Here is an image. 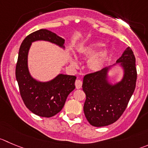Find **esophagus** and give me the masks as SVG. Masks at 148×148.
<instances>
[{"mask_svg": "<svg viewBox=\"0 0 148 148\" xmlns=\"http://www.w3.org/2000/svg\"><path fill=\"white\" fill-rule=\"evenodd\" d=\"M82 81H81V80L79 79H77L76 81H75V87H76V88H81V86H82Z\"/></svg>", "mask_w": 148, "mask_h": 148, "instance_id": "34e87169", "label": "esophagus"}]
</instances>
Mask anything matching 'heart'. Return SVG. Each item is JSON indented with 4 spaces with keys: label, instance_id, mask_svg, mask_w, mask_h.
Segmentation results:
<instances>
[{
    "label": "heart",
    "instance_id": "obj_1",
    "mask_svg": "<svg viewBox=\"0 0 148 148\" xmlns=\"http://www.w3.org/2000/svg\"><path fill=\"white\" fill-rule=\"evenodd\" d=\"M105 46L103 43L101 42H94L83 46L78 49V54L80 57L83 59L89 60L87 62V67L91 73H97L102 71L110 58V51L108 49H104L101 51ZM71 62L73 65H76V62L72 60Z\"/></svg>",
    "mask_w": 148,
    "mask_h": 148
}]
</instances>
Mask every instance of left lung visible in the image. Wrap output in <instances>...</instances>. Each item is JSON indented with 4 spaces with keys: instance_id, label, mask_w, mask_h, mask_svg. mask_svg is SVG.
<instances>
[{
    "instance_id": "obj_1",
    "label": "left lung",
    "mask_w": 148,
    "mask_h": 148,
    "mask_svg": "<svg viewBox=\"0 0 148 148\" xmlns=\"http://www.w3.org/2000/svg\"><path fill=\"white\" fill-rule=\"evenodd\" d=\"M123 67V77L117 84H111L108 78L110 67L97 73L84 76L83 91L86 101L84 111L87 121L97 127L108 126L121 116L134 91L136 81L135 57L130 47L126 48L116 61Z\"/></svg>"
}]
</instances>
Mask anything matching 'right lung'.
Masks as SVG:
<instances>
[{
	"label": "right lung",
	"instance_id": "obj_1",
	"mask_svg": "<svg viewBox=\"0 0 148 148\" xmlns=\"http://www.w3.org/2000/svg\"><path fill=\"white\" fill-rule=\"evenodd\" d=\"M36 40H46L64 49V40L46 29L31 33L21 44L16 66V78L25 106L40 117L50 118L62 109L69 94L75 89L76 77L59 74L47 82L34 79L28 70L27 56L31 44Z\"/></svg>",
	"mask_w": 148,
	"mask_h": 148
}]
</instances>
